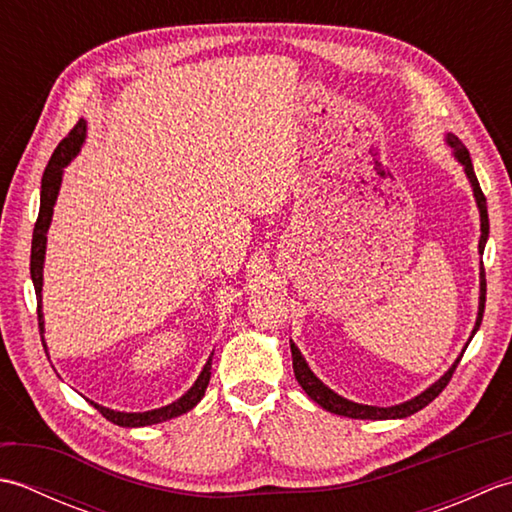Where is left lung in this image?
<instances>
[{
  "mask_svg": "<svg viewBox=\"0 0 512 512\" xmlns=\"http://www.w3.org/2000/svg\"><path fill=\"white\" fill-rule=\"evenodd\" d=\"M447 143L453 147V154L458 158L460 165L464 167L466 178H469L471 187H473V195H475V202H477V209H480V222H482V235H480V253H484V246H486V239H488V211H486V198L480 189V182H477V176L473 171V162L469 156V149L462 145V140L458 136L449 134L447 136ZM484 303H486V275H484V264L480 270V310H477V321H475V328L473 334L480 330V323L484 317ZM471 341V339H469ZM469 345V343H466ZM290 350H292V367H295V376L299 380V385L303 387V391L321 405L325 411L336 413V416H347V418H358V420H391V418H407L411 413H416L420 409H424L429 405L433 398H438L442 394V389L449 385V380L455 372V367L462 361V354L458 356V361H455L449 372L444 374L440 380H436L429 389H424L422 394H418L416 398H411L407 402H400V405L394 407H372V405H358V402L347 400L339 394H334L330 387H325L321 380L312 374V369L308 367L306 358L301 356L299 347L295 343H290ZM466 350V347H464Z\"/></svg>",
  "mask_w": 512,
  "mask_h": 512,
  "instance_id": "8db88e82",
  "label": "left lung"
}]
</instances>
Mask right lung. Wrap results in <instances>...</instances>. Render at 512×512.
Segmentation results:
<instances>
[{"instance_id": "1", "label": "right lung", "mask_w": 512, "mask_h": 512, "mask_svg": "<svg viewBox=\"0 0 512 512\" xmlns=\"http://www.w3.org/2000/svg\"><path fill=\"white\" fill-rule=\"evenodd\" d=\"M83 140H85V121H79L72 127V132L61 140L59 147L54 149V154H52L46 171H43V178H41L39 217L35 222V231H32V248H30V277H32V284H35V295H37V317H39L41 341H43L41 286H43V259H46V242H48L46 233H48L50 222H52V206H54V202H57V195H59L63 167L68 165V162L76 154H79ZM43 350H46V343H43ZM211 361H213V356H209V361H206L198 380H195L187 394L180 396L176 402H171V405H167V407L151 409V411H143V413H125V411H114V409L101 407V405H96V402H92V405L103 413V418L118 424V427H147V424H158V422H165L171 418H178V416H182V413L191 411L202 400L206 385H209V380H211Z\"/></svg>"}]
</instances>
